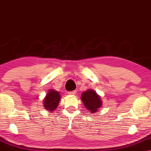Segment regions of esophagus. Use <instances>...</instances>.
I'll use <instances>...</instances> for the list:
<instances>
[{"instance_id":"esophagus-1","label":"esophagus","mask_w":151,"mask_h":151,"mask_svg":"<svg viewBox=\"0 0 151 151\" xmlns=\"http://www.w3.org/2000/svg\"><path fill=\"white\" fill-rule=\"evenodd\" d=\"M76 91L73 90V91H70V92H69L68 94H71V95H75V94H76Z\"/></svg>"}]
</instances>
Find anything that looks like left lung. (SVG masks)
Listing matches in <instances>:
<instances>
[{
	"mask_svg": "<svg viewBox=\"0 0 151 151\" xmlns=\"http://www.w3.org/2000/svg\"><path fill=\"white\" fill-rule=\"evenodd\" d=\"M81 100L85 107L90 113H96L98 109L101 107V98L92 90H89L82 93Z\"/></svg>",
	"mask_w": 151,
	"mask_h": 151,
	"instance_id": "left-lung-1",
	"label": "left lung"
}]
</instances>
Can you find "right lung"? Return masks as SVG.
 <instances>
[{"label":"right lung","instance_id":"1","mask_svg":"<svg viewBox=\"0 0 151 151\" xmlns=\"http://www.w3.org/2000/svg\"><path fill=\"white\" fill-rule=\"evenodd\" d=\"M60 101L59 93L54 90H50L44 100V106L45 109H47L49 112L54 111L59 105Z\"/></svg>","mask_w":151,"mask_h":151}]
</instances>
